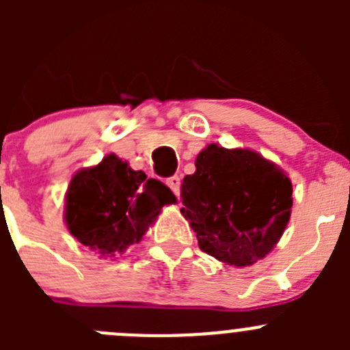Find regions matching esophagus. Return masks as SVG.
<instances>
[{"label": "esophagus", "mask_w": 350, "mask_h": 350, "mask_svg": "<svg viewBox=\"0 0 350 350\" xmlns=\"http://www.w3.org/2000/svg\"><path fill=\"white\" fill-rule=\"evenodd\" d=\"M165 185L174 191V195L178 196L179 191H181V178L179 176H171V178L165 179Z\"/></svg>", "instance_id": "esophagus-1"}]
</instances>
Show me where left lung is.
<instances>
[{
  "instance_id": "left-lung-1",
  "label": "left lung",
  "mask_w": 350,
  "mask_h": 350,
  "mask_svg": "<svg viewBox=\"0 0 350 350\" xmlns=\"http://www.w3.org/2000/svg\"><path fill=\"white\" fill-rule=\"evenodd\" d=\"M183 179L181 213L198 245L235 267L252 266L280 242L291 217V179L250 149L204 147Z\"/></svg>"
}]
</instances>
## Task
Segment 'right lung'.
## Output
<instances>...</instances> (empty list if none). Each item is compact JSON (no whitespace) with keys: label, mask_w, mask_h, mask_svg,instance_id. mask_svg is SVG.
<instances>
[{"label":"right lung","mask_w":350,"mask_h":350,"mask_svg":"<svg viewBox=\"0 0 350 350\" xmlns=\"http://www.w3.org/2000/svg\"><path fill=\"white\" fill-rule=\"evenodd\" d=\"M176 203L171 189L146 172L133 171L115 154L81 169L66 193L64 220L77 242L113 259L139 243L164 204Z\"/></svg>","instance_id":"add662e5"}]
</instances>
